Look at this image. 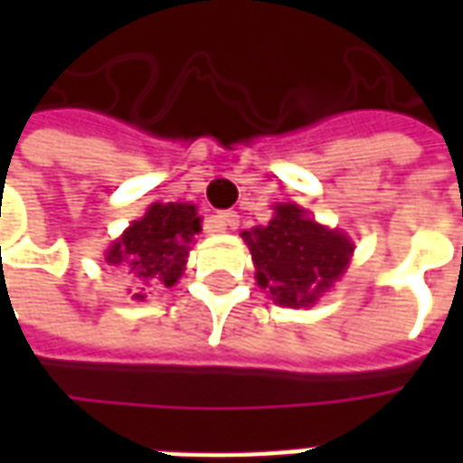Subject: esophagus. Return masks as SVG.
I'll return each mask as SVG.
<instances>
[{"label": "esophagus", "instance_id": "esophagus-1", "mask_svg": "<svg viewBox=\"0 0 463 463\" xmlns=\"http://www.w3.org/2000/svg\"><path fill=\"white\" fill-rule=\"evenodd\" d=\"M238 222H241V215L235 211H225L215 215V228L218 231H232V228H238Z\"/></svg>", "mask_w": 463, "mask_h": 463}]
</instances>
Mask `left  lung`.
I'll return each instance as SVG.
<instances>
[{
    "instance_id": "1",
    "label": "left lung",
    "mask_w": 463,
    "mask_h": 463,
    "mask_svg": "<svg viewBox=\"0 0 463 463\" xmlns=\"http://www.w3.org/2000/svg\"><path fill=\"white\" fill-rule=\"evenodd\" d=\"M258 268V282L278 305L310 307L340 278L352 255V242L305 218L298 205H278L262 228L242 232Z\"/></svg>"
}]
</instances>
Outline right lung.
Masks as SVG:
<instances>
[{
    "mask_svg": "<svg viewBox=\"0 0 463 463\" xmlns=\"http://www.w3.org/2000/svg\"><path fill=\"white\" fill-rule=\"evenodd\" d=\"M195 232H201V218L195 215V205L156 203L141 221H136L123 232L121 241L109 248L106 262L138 285L161 282L171 288L181 278ZM133 298L143 300L141 292H136Z\"/></svg>",
    "mask_w": 463,
    "mask_h": 463,
    "instance_id": "obj_1",
    "label": "right lung"
}]
</instances>
